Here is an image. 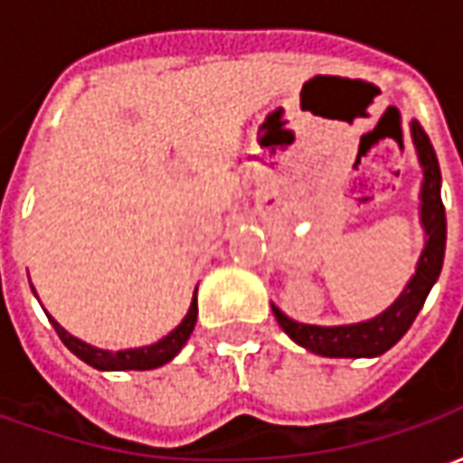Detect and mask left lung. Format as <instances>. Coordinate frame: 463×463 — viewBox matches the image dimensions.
Returning <instances> with one entry per match:
<instances>
[{
  "label": "left lung",
  "mask_w": 463,
  "mask_h": 463,
  "mask_svg": "<svg viewBox=\"0 0 463 463\" xmlns=\"http://www.w3.org/2000/svg\"><path fill=\"white\" fill-rule=\"evenodd\" d=\"M411 143L421 165V191H419V222L424 231V248L419 252L414 275L409 278L404 290L387 310L374 317L352 325H302L290 320L285 312L272 305L275 320L280 322L285 335L300 347L310 349L320 357H379L397 345L411 322L417 320L427 295L439 280L447 250V213L441 203V171H439L437 153L419 121H409Z\"/></svg>",
  "instance_id": "left-lung-1"
}]
</instances>
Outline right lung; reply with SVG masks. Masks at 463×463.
Segmentation results:
<instances>
[{"mask_svg":"<svg viewBox=\"0 0 463 463\" xmlns=\"http://www.w3.org/2000/svg\"><path fill=\"white\" fill-rule=\"evenodd\" d=\"M34 290V288H32ZM198 292V288H195ZM195 292H193V300L191 307L185 312V317L181 320V325L175 327L173 332H168L165 337H161L158 342H153V345H143V347H131V349H118V352H111V349H101L94 347V345H89V342L79 340L74 337L71 332H66L59 322L46 312V317L49 322L54 325L56 335L61 337L66 347L74 352L76 357L86 362L89 367L101 369V372H128V369H156L163 367L165 362H171L178 352L183 349V345L188 342L191 337L193 327H195V320H198V298H195ZM36 295V290H34Z\"/></svg>","mask_w":463,"mask_h":463,"instance_id":"add662e5","label":"right lung"}]
</instances>
